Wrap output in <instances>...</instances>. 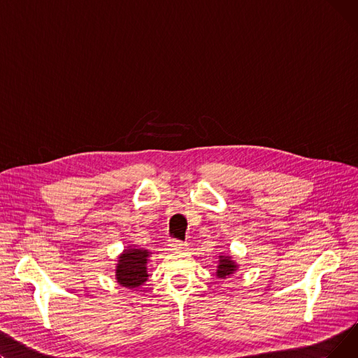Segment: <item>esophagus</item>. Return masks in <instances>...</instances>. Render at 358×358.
<instances>
[{
	"mask_svg": "<svg viewBox=\"0 0 358 358\" xmlns=\"http://www.w3.org/2000/svg\"><path fill=\"white\" fill-rule=\"evenodd\" d=\"M185 247H187L185 242H182L180 239H176V238H169L168 239V248L171 250V251H181Z\"/></svg>",
	"mask_w": 358,
	"mask_h": 358,
	"instance_id": "obj_1",
	"label": "esophagus"
}]
</instances>
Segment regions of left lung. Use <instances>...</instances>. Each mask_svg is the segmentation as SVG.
I'll use <instances>...</instances> for the list:
<instances>
[{
    "instance_id": "1",
    "label": "left lung",
    "mask_w": 358,
    "mask_h": 358,
    "mask_svg": "<svg viewBox=\"0 0 358 358\" xmlns=\"http://www.w3.org/2000/svg\"><path fill=\"white\" fill-rule=\"evenodd\" d=\"M219 258L220 259H219V266H217L216 275L219 278H227V277L232 275L236 271V266H235V262L231 259V257L220 255Z\"/></svg>"
}]
</instances>
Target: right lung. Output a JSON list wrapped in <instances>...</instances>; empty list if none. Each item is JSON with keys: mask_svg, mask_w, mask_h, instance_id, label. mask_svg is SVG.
<instances>
[{"mask_svg": "<svg viewBox=\"0 0 358 358\" xmlns=\"http://www.w3.org/2000/svg\"><path fill=\"white\" fill-rule=\"evenodd\" d=\"M149 252L146 250L129 248L120 255L116 270V277L119 285L124 287H138L148 280L146 261Z\"/></svg>", "mask_w": 358, "mask_h": 358, "instance_id": "add662e5", "label": "right lung"}]
</instances>
